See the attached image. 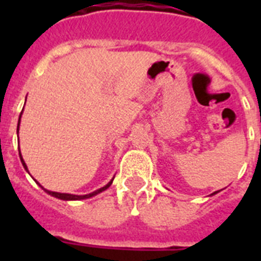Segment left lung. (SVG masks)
<instances>
[{
    "label": "left lung",
    "instance_id": "left-lung-1",
    "mask_svg": "<svg viewBox=\"0 0 261 261\" xmlns=\"http://www.w3.org/2000/svg\"><path fill=\"white\" fill-rule=\"evenodd\" d=\"M214 194H217V192H214Z\"/></svg>",
    "mask_w": 261,
    "mask_h": 261
}]
</instances>
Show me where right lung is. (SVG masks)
<instances>
[{"mask_svg":"<svg viewBox=\"0 0 261 261\" xmlns=\"http://www.w3.org/2000/svg\"><path fill=\"white\" fill-rule=\"evenodd\" d=\"M18 124H20V119H18ZM17 130H18V128H17ZM21 163H22V165H24V168H25V169H27V165H25V163H24V160H22V157H21ZM27 171H28V169H27ZM111 184H112V181H110V182H108V184H107L106 187H102V188H100V190L94 191V192H92V194H88V195H71V194H61V192H53V191H47V190H44V188H43V190L46 191L47 194L53 195V196H55V198H58V199H62V200H81V199H88V198H92V196H94V195L100 194V192H102V191H104V190H107V188H108V187H110Z\"/></svg>","mask_w":261,"mask_h":261,"instance_id":"right-lung-1","label":"right lung"}]
</instances>
